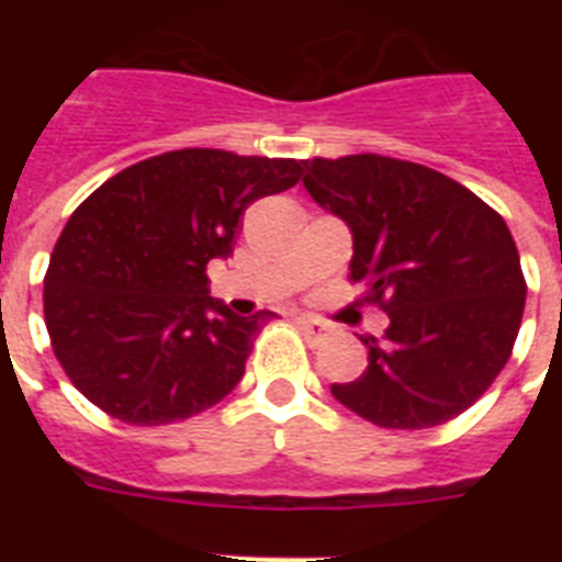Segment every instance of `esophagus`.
<instances>
[{
  "mask_svg": "<svg viewBox=\"0 0 562 562\" xmlns=\"http://www.w3.org/2000/svg\"><path fill=\"white\" fill-rule=\"evenodd\" d=\"M297 326H300V329H303V335H306V338H308V341H312V344H321V341H324V338H326V335H329V326L321 324L317 317L300 315V317H297Z\"/></svg>",
  "mask_w": 562,
  "mask_h": 562,
  "instance_id": "1",
  "label": "esophagus"
}]
</instances>
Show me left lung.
Masks as SVG:
<instances>
[{"label":"left lung","instance_id":"1","mask_svg":"<svg viewBox=\"0 0 562 562\" xmlns=\"http://www.w3.org/2000/svg\"><path fill=\"white\" fill-rule=\"evenodd\" d=\"M303 187L352 229L350 280L387 312L364 335L368 370L333 396L382 428H431L475 405L514 352L525 312L505 218L419 162L350 154L306 160Z\"/></svg>","mask_w":562,"mask_h":562}]
</instances>
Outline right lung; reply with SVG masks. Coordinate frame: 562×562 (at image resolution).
I'll return each mask as SVG.
<instances>
[{
  "label": "right lung",
  "instance_id": "add662e5",
  "mask_svg": "<svg viewBox=\"0 0 562 562\" xmlns=\"http://www.w3.org/2000/svg\"><path fill=\"white\" fill-rule=\"evenodd\" d=\"M306 160L180 148L104 180L69 215L43 280L55 359L78 391L131 426L221 402L273 312L233 315L206 265L227 259L241 212L303 178Z\"/></svg>",
  "mask_w": 562,
  "mask_h": 562
}]
</instances>
